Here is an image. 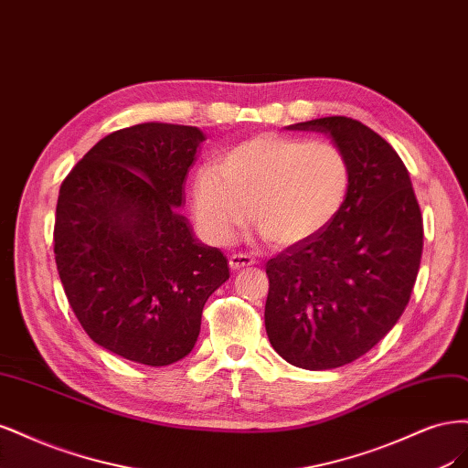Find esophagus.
<instances>
[{
  "label": "esophagus",
  "instance_id": "esophagus-1",
  "mask_svg": "<svg viewBox=\"0 0 468 468\" xmlns=\"http://www.w3.org/2000/svg\"><path fill=\"white\" fill-rule=\"evenodd\" d=\"M252 264H256V261L252 259L250 254H243V252L231 254V259H229V268L231 270H240V268H247V266H252Z\"/></svg>",
  "mask_w": 468,
  "mask_h": 468
}]
</instances>
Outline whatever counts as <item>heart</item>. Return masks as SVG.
I'll list each match as a JSON object with an SVG mask.
<instances>
[{
  "label": "heart",
  "instance_id": "b5f03b06",
  "mask_svg": "<svg viewBox=\"0 0 468 468\" xmlns=\"http://www.w3.org/2000/svg\"><path fill=\"white\" fill-rule=\"evenodd\" d=\"M350 186V165L333 142L261 133L223 152L194 180V214L204 235L229 243L250 219L276 245L314 237L333 221Z\"/></svg>",
  "mask_w": 468,
  "mask_h": 468
}]
</instances>
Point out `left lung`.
Instances as JSON below:
<instances>
[{"label":"left lung","mask_w":468,"mask_h":468,"mask_svg":"<svg viewBox=\"0 0 468 468\" xmlns=\"http://www.w3.org/2000/svg\"><path fill=\"white\" fill-rule=\"evenodd\" d=\"M288 128L326 133L348 159L350 186L323 231L266 262V335L288 364L335 369L367 354L400 319L424 223L409 171L379 133L346 116Z\"/></svg>","instance_id":"obj_1"}]
</instances>
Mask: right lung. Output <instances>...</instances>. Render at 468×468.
I'll list each match as a JSON object with an SVG mask.
<instances>
[{
	"label": "right lung",
	"mask_w": 468,
	"mask_h": 468,
	"mask_svg": "<svg viewBox=\"0 0 468 468\" xmlns=\"http://www.w3.org/2000/svg\"><path fill=\"white\" fill-rule=\"evenodd\" d=\"M204 140L163 122L116 130L59 186L54 254L69 305L89 338L135 364L188 356L207 297L229 280L223 252L176 209Z\"/></svg>",
	"instance_id": "1"
}]
</instances>
